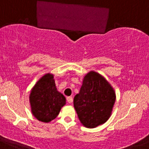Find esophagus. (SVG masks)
<instances>
[{"mask_svg": "<svg viewBox=\"0 0 149 149\" xmlns=\"http://www.w3.org/2000/svg\"><path fill=\"white\" fill-rule=\"evenodd\" d=\"M66 100L67 101H68V103L69 104H72V101H73V98H72V97H67Z\"/></svg>", "mask_w": 149, "mask_h": 149, "instance_id": "esophagus-1", "label": "esophagus"}]
</instances>
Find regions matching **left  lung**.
<instances>
[{
  "mask_svg": "<svg viewBox=\"0 0 149 149\" xmlns=\"http://www.w3.org/2000/svg\"><path fill=\"white\" fill-rule=\"evenodd\" d=\"M115 101V91L108 81L91 71L84 77L80 93L74 98V107L83 125L94 128L108 120Z\"/></svg>",
  "mask_w": 149,
  "mask_h": 149,
  "instance_id": "1",
  "label": "left lung"
}]
</instances>
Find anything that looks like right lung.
I'll list each match as a JSON object with an SVG mask.
<instances>
[{
  "instance_id": "1",
  "label": "right lung",
  "mask_w": 149,
  "mask_h": 149,
  "mask_svg": "<svg viewBox=\"0 0 149 149\" xmlns=\"http://www.w3.org/2000/svg\"><path fill=\"white\" fill-rule=\"evenodd\" d=\"M30 104L33 115L39 121L50 122L59 115L65 98L57 91L52 74H45L32 88Z\"/></svg>"
}]
</instances>
